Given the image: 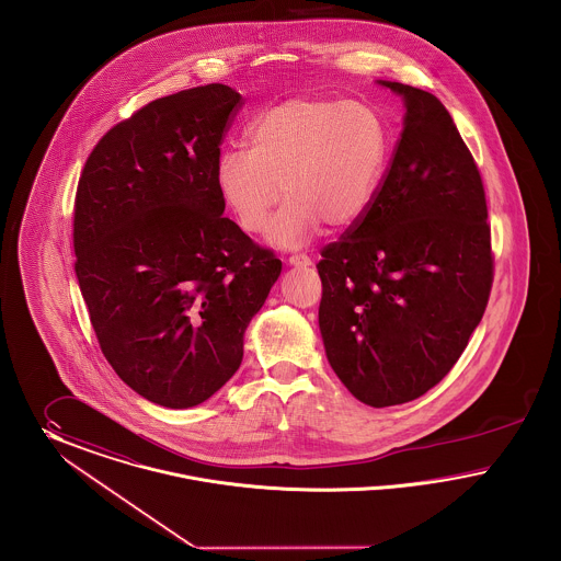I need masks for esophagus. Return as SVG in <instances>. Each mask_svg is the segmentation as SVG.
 Segmentation results:
<instances>
[{"instance_id": "obj_1", "label": "esophagus", "mask_w": 561, "mask_h": 561, "mask_svg": "<svg viewBox=\"0 0 561 561\" xmlns=\"http://www.w3.org/2000/svg\"><path fill=\"white\" fill-rule=\"evenodd\" d=\"M289 264H291V266L301 267L312 266V260H310L308 255H304V253H295V255H291V257H289Z\"/></svg>"}]
</instances>
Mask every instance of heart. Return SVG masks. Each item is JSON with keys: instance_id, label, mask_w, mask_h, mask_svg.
Returning a JSON list of instances; mask_svg holds the SVG:
<instances>
[{"instance_id": "heart-1", "label": "heart", "mask_w": 561, "mask_h": 561, "mask_svg": "<svg viewBox=\"0 0 561 561\" xmlns=\"http://www.w3.org/2000/svg\"><path fill=\"white\" fill-rule=\"evenodd\" d=\"M247 148L219 156V194L247 234L266 232L285 194L270 238L295 247L323 221L348 228L365 215L382 179L388 130L365 103L301 96L253 119Z\"/></svg>"}]
</instances>
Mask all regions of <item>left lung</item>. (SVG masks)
I'll list each match as a JSON object with an SVG mask.
<instances>
[{"instance_id":"8db88e82","label":"left lung","mask_w":561,"mask_h":561,"mask_svg":"<svg viewBox=\"0 0 561 561\" xmlns=\"http://www.w3.org/2000/svg\"><path fill=\"white\" fill-rule=\"evenodd\" d=\"M405 105L403 133L365 215L317 264L329 365L371 408L442 382L481 321L494 280L483 181L442 101L380 82Z\"/></svg>"}]
</instances>
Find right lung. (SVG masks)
<instances>
[{
    "instance_id": "obj_1",
    "label": "right lung",
    "mask_w": 561,
    "mask_h": 561,
    "mask_svg": "<svg viewBox=\"0 0 561 561\" xmlns=\"http://www.w3.org/2000/svg\"><path fill=\"white\" fill-rule=\"evenodd\" d=\"M242 96L156 99L90 151L73 208L76 276L101 353L151 403L185 410L242 360L283 264L224 217L217 162Z\"/></svg>"
}]
</instances>
